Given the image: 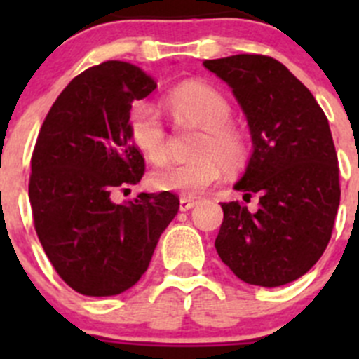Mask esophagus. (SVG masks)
I'll list each match as a JSON object with an SVG mask.
<instances>
[{"label": "esophagus", "mask_w": 359, "mask_h": 359, "mask_svg": "<svg viewBox=\"0 0 359 359\" xmlns=\"http://www.w3.org/2000/svg\"><path fill=\"white\" fill-rule=\"evenodd\" d=\"M196 200H194V198H187V196H182L180 198V205H179V208H180V212H187V210H191L193 208L194 205H196Z\"/></svg>", "instance_id": "34e87169"}]
</instances>
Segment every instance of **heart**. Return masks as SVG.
I'll return each mask as SVG.
<instances>
[{
	"instance_id": "obj_1",
	"label": "heart",
	"mask_w": 359,
	"mask_h": 359,
	"mask_svg": "<svg viewBox=\"0 0 359 359\" xmlns=\"http://www.w3.org/2000/svg\"><path fill=\"white\" fill-rule=\"evenodd\" d=\"M173 114L205 130L198 154L187 163H165L153 170L149 184L158 191L196 196L215 184L222 173V163L236 166L243 161L245 142L231 121V106L213 86L200 81L184 83L166 99ZM128 132L133 146L151 163L166 158V130L156 107L149 102L133 104L128 116Z\"/></svg>"
}]
</instances>
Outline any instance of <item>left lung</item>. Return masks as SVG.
Segmentation results:
<instances>
[{"mask_svg": "<svg viewBox=\"0 0 359 359\" xmlns=\"http://www.w3.org/2000/svg\"><path fill=\"white\" fill-rule=\"evenodd\" d=\"M203 66L233 88L247 116L253 153L234 189L260 196L255 213L222 203L217 253L245 283L281 287L320 260L334 229L340 186L328 119L273 57L241 53Z\"/></svg>", "mask_w": 359, "mask_h": 359, "instance_id": "8db88e82", "label": "left lung"}]
</instances>
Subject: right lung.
<instances>
[{
    "label": "right lung",
    "mask_w": 359,
    "mask_h": 359,
    "mask_svg": "<svg viewBox=\"0 0 359 359\" xmlns=\"http://www.w3.org/2000/svg\"><path fill=\"white\" fill-rule=\"evenodd\" d=\"M156 86L140 67L107 60L69 83L39 130L29 179L36 234L59 276L83 295L132 288L179 212V198L166 191L111 200L142 179L128 116Z\"/></svg>",
    "instance_id": "right-lung-1"
}]
</instances>
